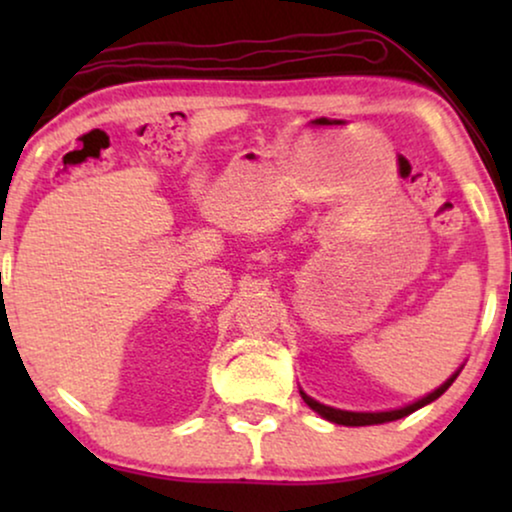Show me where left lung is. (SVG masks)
<instances>
[{
  "instance_id": "obj_1",
  "label": "left lung",
  "mask_w": 512,
  "mask_h": 512,
  "mask_svg": "<svg viewBox=\"0 0 512 512\" xmlns=\"http://www.w3.org/2000/svg\"><path fill=\"white\" fill-rule=\"evenodd\" d=\"M464 368V366H461ZM459 370H454V373L447 377V380L440 384L438 389H433L431 394H426L422 398H417L415 403L410 405H403V408H394V410H380V412H354V410H340V408H331V405H324L319 401H314L312 396H307L303 389H300V396H303V401L310 405V408L317 412V415H321L324 419H328V422L333 424H342V426H373V424H384V422H396V419L401 417H408L412 415V412L424 408V405H429L436 401V398H440L445 394L447 389L452 387V382L457 380V375L461 373Z\"/></svg>"
}]
</instances>
